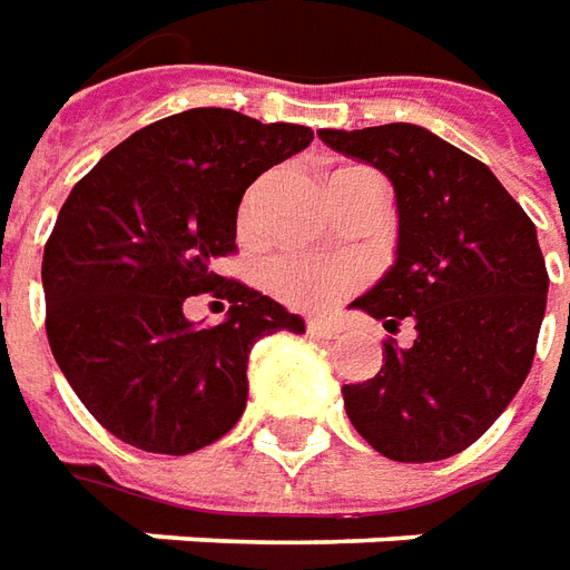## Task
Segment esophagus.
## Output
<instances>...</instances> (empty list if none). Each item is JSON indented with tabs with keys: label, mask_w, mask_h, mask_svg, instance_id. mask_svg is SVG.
<instances>
[{
	"label": "esophagus",
	"mask_w": 570,
	"mask_h": 570,
	"mask_svg": "<svg viewBox=\"0 0 570 570\" xmlns=\"http://www.w3.org/2000/svg\"><path fill=\"white\" fill-rule=\"evenodd\" d=\"M306 334H309L313 341H334V337H337V325H331L328 318H313V322L306 325Z\"/></svg>",
	"instance_id": "obj_1"
}]
</instances>
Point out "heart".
Returning a JSON list of instances; mask_svg holds the SVG:
<instances>
[{"label": "heart", "instance_id": "b5f03b06", "mask_svg": "<svg viewBox=\"0 0 570 570\" xmlns=\"http://www.w3.org/2000/svg\"><path fill=\"white\" fill-rule=\"evenodd\" d=\"M358 282V269L343 261L278 254L266 264V285L294 306H325L350 292Z\"/></svg>", "mask_w": 570, "mask_h": 570}]
</instances>
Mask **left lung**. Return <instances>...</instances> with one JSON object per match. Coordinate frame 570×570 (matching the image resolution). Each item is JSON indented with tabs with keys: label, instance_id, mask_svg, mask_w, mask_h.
<instances>
[{
	"label": "left lung",
	"instance_id": "obj_1",
	"mask_svg": "<svg viewBox=\"0 0 570 570\" xmlns=\"http://www.w3.org/2000/svg\"><path fill=\"white\" fill-rule=\"evenodd\" d=\"M395 193V261L353 309L417 337L383 343L381 371L343 386L358 435L399 463L445 460L498 421L531 371L550 276L537 229L491 168L421 125L322 128Z\"/></svg>",
	"mask_w": 570,
	"mask_h": 570
}]
</instances>
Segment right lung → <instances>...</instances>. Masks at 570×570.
Here are the masks:
<instances>
[{"mask_svg": "<svg viewBox=\"0 0 570 570\" xmlns=\"http://www.w3.org/2000/svg\"><path fill=\"white\" fill-rule=\"evenodd\" d=\"M313 128L196 107L140 128L72 187L42 257L46 331L72 393L116 439L189 454L227 435L248 402L252 346L304 318L214 261L236 252V214L266 168ZM212 291L228 316L186 318Z\"/></svg>", "mask_w": 570, "mask_h": 570, "instance_id": "1", "label": "right lung"}]
</instances>
